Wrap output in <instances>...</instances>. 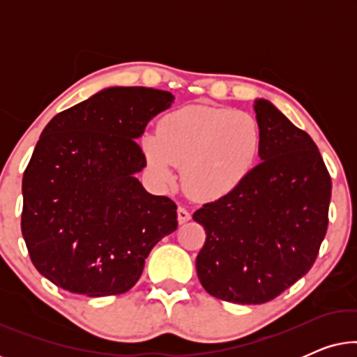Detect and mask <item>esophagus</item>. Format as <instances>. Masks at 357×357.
<instances>
[{"label": "esophagus", "mask_w": 357, "mask_h": 357, "mask_svg": "<svg viewBox=\"0 0 357 357\" xmlns=\"http://www.w3.org/2000/svg\"><path fill=\"white\" fill-rule=\"evenodd\" d=\"M177 219H178L180 224H185L187 221H190V219H192V214H190V211H188L187 208L180 206L177 209Z\"/></svg>", "instance_id": "esophagus-1"}]
</instances>
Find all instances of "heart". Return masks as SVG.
<instances>
[{
  "label": "heart",
  "instance_id": "obj_1",
  "mask_svg": "<svg viewBox=\"0 0 357 357\" xmlns=\"http://www.w3.org/2000/svg\"><path fill=\"white\" fill-rule=\"evenodd\" d=\"M263 149V130L247 112L187 105L164 115L155 133L141 138V151L155 182L172 187L175 165L193 198L216 202L242 187Z\"/></svg>",
  "mask_w": 357,
  "mask_h": 357
}]
</instances>
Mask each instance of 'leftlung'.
Returning <instances> with one entry per match:
<instances>
[{
    "label": "left lung",
    "mask_w": 357,
    "mask_h": 357,
    "mask_svg": "<svg viewBox=\"0 0 357 357\" xmlns=\"http://www.w3.org/2000/svg\"><path fill=\"white\" fill-rule=\"evenodd\" d=\"M253 109L261 162L237 192L193 214L206 232L199 282L234 304H265L301 280L328 227L331 178L317 144L270 100L257 99Z\"/></svg>",
    "instance_id": "1"
}]
</instances>
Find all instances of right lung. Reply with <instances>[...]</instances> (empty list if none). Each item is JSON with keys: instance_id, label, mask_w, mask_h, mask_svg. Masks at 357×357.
Masks as SVG:
<instances>
[{"instance_id": "right-lung-1", "label": "right lung", "mask_w": 357, "mask_h": 357, "mask_svg": "<svg viewBox=\"0 0 357 357\" xmlns=\"http://www.w3.org/2000/svg\"><path fill=\"white\" fill-rule=\"evenodd\" d=\"M175 97L153 87H107L48 121L22 178L21 229L33 266L89 297L130 291L177 204L144 190L136 143Z\"/></svg>"}]
</instances>
